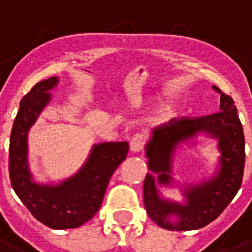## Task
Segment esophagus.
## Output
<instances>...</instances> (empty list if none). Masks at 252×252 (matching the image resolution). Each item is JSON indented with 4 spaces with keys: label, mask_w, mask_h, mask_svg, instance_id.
Here are the masks:
<instances>
[{
    "label": "esophagus",
    "mask_w": 252,
    "mask_h": 252,
    "mask_svg": "<svg viewBox=\"0 0 252 252\" xmlns=\"http://www.w3.org/2000/svg\"><path fill=\"white\" fill-rule=\"evenodd\" d=\"M130 151L137 153V152H141L145 147V136L143 133H136L130 140Z\"/></svg>",
    "instance_id": "obj_1"
}]
</instances>
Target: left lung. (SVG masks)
I'll return each mask as SVG.
<instances>
[{
	"label": "left lung",
	"instance_id": "left-lung-1",
	"mask_svg": "<svg viewBox=\"0 0 252 252\" xmlns=\"http://www.w3.org/2000/svg\"><path fill=\"white\" fill-rule=\"evenodd\" d=\"M220 94V111L201 118L172 119L153 130L145 147L148 168L156 174L158 185L172 184V160L178 144L206 133L218 139L220 151V170L210 180L189 186L184 190L185 203L161 198L155 177L147 174L144 181V205L148 216L160 227L172 231L198 230L216 220L241 188L245 169V136L237 107L231 96L218 87ZM176 215L174 222L170 217Z\"/></svg>",
	"mask_w": 252,
	"mask_h": 252
}]
</instances>
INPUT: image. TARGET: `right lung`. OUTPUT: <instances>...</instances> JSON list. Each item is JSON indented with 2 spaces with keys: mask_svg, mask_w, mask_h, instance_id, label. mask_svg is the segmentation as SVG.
I'll return each mask as SVG.
<instances>
[{
  "mask_svg": "<svg viewBox=\"0 0 252 252\" xmlns=\"http://www.w3.org/2000/svg\"><path fill=\"white\" fill-rule=\"evenodd\" d=\"M57 76L36 83L22 97L10 134L9 173L21 202L41 223L50 228H76L95 216L104 198L111 176L126 160L129 145L101 143L94 145L86 164L72 177L58 185L32 181L28 166V132L51 100L50 90Z\"/></svg>",
  "mask_w": 252,
  "mask_h": 252,
  "instance_id": "1",
  "label": "right lung"
}]
</instances>
